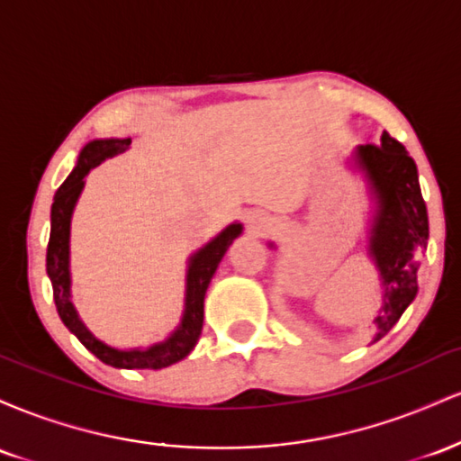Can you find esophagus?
Returning <instances> with one entry per match:
<instances>
[{
  "label": "esophagus",
  "mask_w": 461,
  "mask_h": 461,
  "mask_svg": "<svg viewBox=\"0 0 461 461\" xmlns=\"http://www.w3.org/2000/svg\"><path fill=\"white\" fill-rule=\"evenodd\" d=\"M247 227L253 234H264L271 227V216L267 212H260V210H253V212L247 214Z\"/></svg>",
  "instance_id": "obj_1"
}]
</instances>
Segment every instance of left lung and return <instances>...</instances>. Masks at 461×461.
Masks as SVG:
<instances>
[{
    "label": "left lung",
    "instance_id": "8db88e82",
    "mask_svg": "<svg viewBox=\"0 0 461 461\" xmlns=\"http://www.w3.org/2000/svg\"><path fill=\"white\" fill-rule=\"evenodd\" d=\"M348 162L366 182L370 199L366 256L382 284V308L373 319V345L393 330L416 297V273L429 240V219L416 164L388 131H384L379 145L356 147ZM268 247L277 249L275 242H268Z\"/></svg>",
    "mask_w": 461,
    "mask_h": 461
}]
</instances>
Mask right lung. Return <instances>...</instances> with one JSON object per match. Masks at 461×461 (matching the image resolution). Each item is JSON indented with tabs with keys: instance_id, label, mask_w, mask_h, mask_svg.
Wrapping results in <instances>:
<instances>
[{
	"instance_id": "right-lung-1",
	"label": "right lung",
	"mask_w": 461,
	"mask_h": 461,
	"mask_svg": "<svg viewBox=\"0 0 461 461\" xmlns=\"http://www.w3.org/2000/svg\"><path fill=\"white\" fill-rule=\"evenodd\" d=\"M131 139H95L82 147L76 168L56 190L54 203H51V231L50 245H47V277L54 288L56 310L60 314L67 330L82 342L93 356H97L104 364L114 368H167L179 362L193 351L203 327V299L205 290L212 282L216 268L230 249L231 242L242 234V223H230L223 231H219L212 240L199 247L188 258L186 267V290H184V312L179 325L160 342L149 347L116 348L108 342L99 340L88 330L76 310L71 294V219L76 210L79 194H82L86 176L95 167H99L108 158L130 149Z\"/></svg>"
}]
</instances>
